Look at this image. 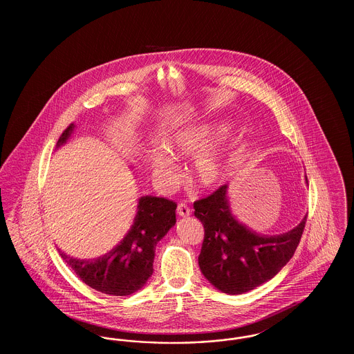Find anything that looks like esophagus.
<instances>
[{
  "label": "esophagus",
  "mask_w": 354,
  "mask_h": 354,
  "mask_svg": "<svg viewBox=\"0 0 354 354\" xmlns=\"http://www.w3.org/2000/svg\"><path fill=\"white\" fill-rule=\"evenodd\" d=\"M176 214H178L179 216H182V218H187V216L191 215V211H189V208H188L185 204L180 203V204L178 205V208H176Z\"/></svg>",
  "instance_id": "obj_1"
}]
</instances>
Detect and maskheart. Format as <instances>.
<instances>
[{
  "label": "heart",
  "instance_id": "b5f03b06",
  "mask_svg": "<svg viewBox=\"0 0 354 354\" xmlns=\"http://www.w3.org/2000/svg\"><path fill=\"white\" fill-rule=\"evenodd\" d=\"M225 123H205L189 126L169 136L165 152H147L143 158L145 167L150 174L152 183L159 191H167L178 180V169L174 162L192 159L187 178L198 189L212 188L227 175V159L220 149H208L224 131Z\"/></svg>",
  "mask_w": 354,
  "mask_h": 354
}]
</instances>
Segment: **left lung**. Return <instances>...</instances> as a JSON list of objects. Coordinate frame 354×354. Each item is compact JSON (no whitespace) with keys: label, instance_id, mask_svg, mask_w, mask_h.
<instances>
[{"label":"left lung","instance_id":"1","mask_svg":"<svg viewBox=\"0 0 354 354\" xmlns=\"http://www.w3.org/2000/svg\"><path fill=\"white\" fill-rule=\"evenodd\" d=\"M308 185V179L305 176ZM228 185L194 203L204 240L199 254L203 276L223 293L241 295L270 281L292 259L306 216L286 234H257L232 214Z\"/></svg>","mask_w":354,"mask_h":354}]
</instances>
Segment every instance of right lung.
Listing matches in <instances>:
<instances>
[{
    "instance_id": "1",
    "label": "right lung",
    "mask_w": 354,
    "mask_h": 354,
    "mask_svg": "<svg viewBox=\"0 0 354 354\" xmlns=\"http://www.w3.org/2000/svg\"><path fill=\"white\" fill-rule=\"evenodd\" d=\"M75 130L71 123L59 136L57 149L65 146ZM176 204L163 198L140 196L133 224L109 252L93 259H77L58 248L71 270L93 289L110 296H129L151 277L156 244L175 225Z\"/></svg>"
}]
</instances>
